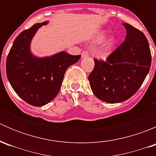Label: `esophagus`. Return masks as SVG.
<instances>
[{
	"label": "esophagus",
	"instance_id": "34e87169",
	"mask_svg": "<svg viewBox=\"0 0 156 156\" xmlns=\"http://www.w3.org/2000/svg\"><path fill=\"white\" fill-rule=\"evenodd\" d=\"M89 56V53L87 51H83L81 53V57L82 58H86Z\"/></svg>",
	"mask_w": 156,
	"mask_h": 156
}]
</instances>
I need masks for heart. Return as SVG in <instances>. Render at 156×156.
I'll return each instance as SVG.
<instances>
[{
  "label": "heart",
  "instance_id": "b5f03b06",
  "mask_svg": "<svg viewBox=\"0 0 156 156\" xmlns=\"http://www.w3.org/2000/svg\"><path fill=\"white\" fill-rule=\"evenodd\" d=\"M105 35H106V34H105L104 32H102L101 34H100V35H99L98 37H97V42H100V41H103V39L105 38ZM113 41H114V39H113V38H111V39H110L109 41L108 42V46H110V45L112 44Z\"/></svg>",
  "mask_w": 156,
  "mask_h": 156
}]
</instances>
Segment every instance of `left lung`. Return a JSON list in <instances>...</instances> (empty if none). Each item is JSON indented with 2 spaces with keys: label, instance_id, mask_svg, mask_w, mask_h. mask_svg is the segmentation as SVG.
<instances>
[{
  "label": "left lung",
  "instance_id": "obj_1",
  "mask_svg": "<svg viewBox=\"0 0 156 156\" xmlns=\"http://www.w3.org/2000/svg\"><path fill=\"white\" fill-rule=\"evenodd\" d=\"M125 40L106 58L94 59L89 75L91 90L102 101H125L139 90L149 73L152 62L149 42L144 33L127 23Z\"/></svg>",
  "mask_w": 156,
  "mask_h": 156
}]
</instances>
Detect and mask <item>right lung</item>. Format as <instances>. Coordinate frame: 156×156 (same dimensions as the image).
<instances>
[{
    "mask_svg": "<svg viewBox=\"0 0 156 156\" xmlns=\"http://www.w3.org/2000/svg\"><path fill=\"white\" fill-rule=\"evenodd\" d=\"M48 21L36 23L22 31L14 41L6 62V72L12 89L24 101L34 106L48 104L59 93L66 71L81 55L65 51L47 57H36L30 50L36 31Z\"/></svg>",
    "mask_w": 156,
    "mask_h": 156,
    "instance_id": "1",
    "label": "right lung"
}]
</instances>
